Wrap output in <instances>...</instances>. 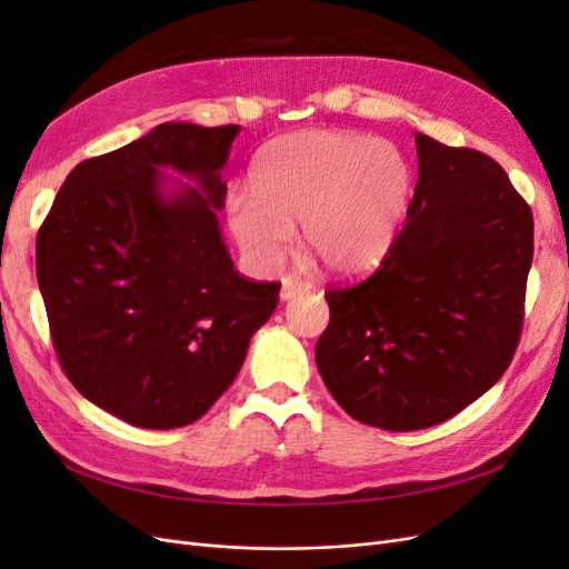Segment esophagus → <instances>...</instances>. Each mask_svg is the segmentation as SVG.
<instances>
[{"label":"esophagus","mask_w":569,"mask_h":569,"mask_svg":"<svg viewBox=\"0 0 569 569\" xmlns=\"http://www.w3.org/2000/svg\"><path fill=\"white\" fill-rule=\"evenodd\" d=\"M308 289H313L311 282H301V280H295V278H284V280H282V289H280V299H282V301H289V299H295L297 295H301V291H308Z\"/></svg>","instance_id":"34e87169"}]
</instances>
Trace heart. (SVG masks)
<instances>
[{"instance_id":"b5f03b06","label":"heart","mask_w":569,"mask_h":569,"mask_svg":"<svg viewBox=\"0 0 569 569\" xmlns=\"http://www.w3.org/2000/svg\"><path fill=\"white\" fill-rule=\"evenodd\" d=\"M410 197L399 147L339 130L272 140L258 153L251 194H237L228 222L258 268H278L303 222V244L335 274L353 278L385 261Z\"/></svg>"}]
</instances>
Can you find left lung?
Wrapping results in <instances>:
<instances>
[{"label": "left lung", "instance_id": "obj_1", "mask_svg": "<svg viewBox=\"0 0 569 569\" xmlns=\"http://www.w3.org/2000/svg\"><path fill=\"white\" fill-rule=\"evenodd\" d=\"M418 184L380 270L327 289L316 363L363 425L412 432L489 391L520 343L529 203L487 153L416 134Z\"/></svg>", "mask_w": 569, "mask_h": 569}]
</instances>
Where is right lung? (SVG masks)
<instances>
[{"mask_svg": "<svg viewBox=\"0 0 569 569\" xmlns=\"http://www.w3.org/2000/svg\"><path fill=\"white\" fill-rule=\"evenodd\" d=\"M239 126L161 123L78 163L38 232V284L68 380L128 425H192L280 301L234 270L218 211ZM163 167L194 179H168ZM176 183V188H168Z\"/></svg>", "mask_w": 569, "mask_h": 569, "instance_id": "add662e5", "label": "right lung"}]
</instances>
